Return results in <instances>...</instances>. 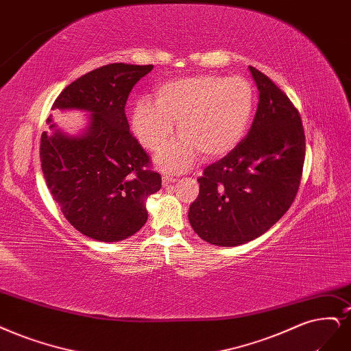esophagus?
I'll return each instance as SVG.
<instances>
[{"label": "esophagus", "mask_w": 351, "mask_h": 351, "mask_svg": "<svg viewBox=\"0 0 351 351\" xmlns=\"http://www.w3.org/2000/svg\"><path fill=\"white\" fill-rule=\"evenodd\" d=\"M177 178L174 177V176H171V174H162V184L164 186H167V184H170V183H174Z\"/></svg>", "instance_id": "34e87169"}]
</instances>
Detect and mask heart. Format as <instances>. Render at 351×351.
Masks as SVG:
<instances>
[{
  "instance_id": "obj_1",
  "label": "heart",
  "mask_w": 351,
  "mask_h": 351,
  "mask_svg": "<svg viewBox=\"0 0 351 351\" xmlns=\"http://www.w3.org/2000/svg\"><path fill=\"white\" fill-rule=\"evenodd\" d=\"M252 84L241 75L200 74L168 81L155 91V103L142 99L134 108V128L141 142L158 151L174 134L158 162L168 171H184L199 152L216 158L244 138L254 108Z\"/></svg>"
}]
</instances>
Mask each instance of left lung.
Here are the masks:
<instances>
[{
	"label": "left lung",
	"instance_id": "left-lung-1",
	"mask_svg": "<svg viewBox=\"0 0 351 351\" xmlns=\"http://www.w3.org/2000/svg\"><path fill=\"white\" fill-rule=\"evenodd\" d=\"M258 106L248 135L203 170L189 221L209 244L235 247L263 235L291 208L305 162L298 108L263 72L250 66Z\"/></svg>",
	"mask_w": 351,
	"mask_h": 351
}]
</instances>
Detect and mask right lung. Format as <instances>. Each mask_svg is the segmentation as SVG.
Masks as SVG:
<instances>
[{"label":"right lung","mask_w":351,"mask_h":351,"mask_svg":"<svg viewBox=\"0 0 351 351\" xmlns=\"http://www.w3.org/2000/svg\"><path fill=\"white\" fill-rule=\"evenodd\" d=\"M152 68L108 64L77 78L52 110L90 112L87 132L66 136L55 129L40 138L42 171L53 200L77 231L103 243L138 232L148 219L145 200L161 189V176L130 134L125 114L129 93Z\"/></svg>","instance_id":"add662e5"}]
</instances>
